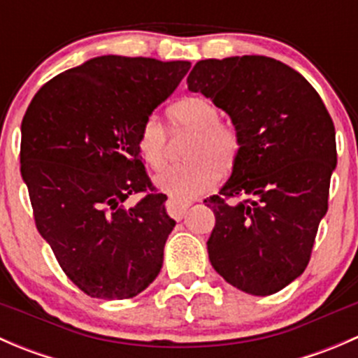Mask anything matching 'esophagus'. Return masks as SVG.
I'll list each match as a JSON object with an SVG mask.
<instances>
[{
    "label": "esophagus",
    "mask_w": 358,
    "mask_h": 358,
    "mask_svg": "<svg viewBox=\"0 0 358 358\" xmlns=\"http://www.w3.org/2000/svg\"><path fill=\"white\" fill-rule=\"evenodd\" d=\"M190 202H182V201H176V199H169L166 202V208H168L169 215L176 220H182L185 216L187 209H189Z\"/></svg>",
    "instance_id": "1"
}]
</instances>
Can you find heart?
I'll list each match as a JSON object with an SVG mask.
<instances>
[{"label": "heart", "instance_id": "b5f03b06", "mask_svg": "<svg viewBox=\"0 0 358 358\" xmlns=\"http://www.w3.org/2000/svg\"><path fill=\"white\" fill-rule=\"evenodd\" d=\"M173 133L192 131L185 150V164L166 168L156 176L159 190L171 199L187 202L208 192L216 183L219 171L225 173L236 162L241 149L239 131L220 119V110L204 96H185L166 110ZM136 150L150 169H161L168 152V133L156 117H147L136 133Z\"/></svg>", "mask_w": 358, "mask_h": 358}]
</instances>
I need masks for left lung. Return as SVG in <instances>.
I'll return each instance as SVG.
<instances>
[{"label": "left lung", "mask_w": 358, "mask_h": 358, "mask_svg": "<svg viewBox=\"0 0 358 358\" xmlns=\"http://www.w3.org/2000/svg\"><path fill=\"white\" fill-rule=\"evenodd\" d=\"M232 117V176L204 202L216 225L213 268L237 289L268 296L305 272L336 168L334 122L299 72L263 55L199 60L187 78Z\"/></svg>", "instance_id": "obj_1"}]
</instances>
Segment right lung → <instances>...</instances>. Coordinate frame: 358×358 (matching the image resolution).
<instances>
[{"label":"right lung","mask_w":358,"mask_h":358,"mask_svg":"<svg viewBox=\"0 0 358 358\" xmlns=\"http://www.w3.org/2000/svg\"><path fill=\"white\" fill-rule=\"evenodd\" d=\"M189 69L185 60L96 57L50 79L25 110L20 173L36 229L92 298H133L161 272L175 220L136 133ZM133 193L144 197L126 208Z\"/></svg>","instance_id":"right-lung-1"}]
</instances>
